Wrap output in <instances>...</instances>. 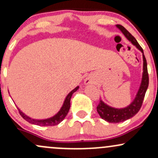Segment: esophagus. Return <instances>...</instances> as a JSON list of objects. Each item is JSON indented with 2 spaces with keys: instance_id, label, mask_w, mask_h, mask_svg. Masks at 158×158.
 Here are the masks:
<instances>
[{
  "instance_id": "obj_1",
  "label": "esophagus",
  "mask_w": 158,
  "mask_h": 158,
  "mask_svg": "<svg viewBox=\"0 0 158 158\" xmlns=\"http://www.w3.org/2000/svg\"><path fill=\"white\" fill-rule=\"evenodd\" d=\"M91 82H92V81H91V79H90V78H86V79H85V85H89V84H91Z\"/></svg>"
}]
</instances>
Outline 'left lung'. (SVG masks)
Masks as SVG:
<instances>
[{
	"label": "left lung",
	"mask_w": 158,
	"mask_h": 158,
	"mask_svg": "<svg viewBox=\"0 0 158 158\" xmlns=\"http://www.w3.org/2000/svg\"><path fill=\"white\" fill-rule=\"evenodd\" d=\"M116 27L123 32V34L126 36V38L134 46H135L138 50L143 53V74L142 79H141V83L139 85V88L136 94L135 98L134 100L128 105V106L122 108H116L111 107L106 103H105L102 99L99 101V105L97 106V112L100 117L108 123H118L126 121L127 119L131 118L140 109L141 106L143 104V99H144L145 94H146V90H147L148 86V74L147 70V62L145 58L144 53H143V48L139 46L138 42L135 38L130 33L128 30L123 27L122 25L117 24Z\"/></svg>",
	"instance_id": "left-lung-1"
}]
</instances>
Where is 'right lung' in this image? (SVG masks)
<instances>
[{
	"mask_svg": "<svg viewBox=\"0 0 158 158\" xmlns=\"http://www.w3.org/2000/svg\"><path fill=\"white\" fill-rule=\"evenodd\" d=\"M79 87L77 86V88H74L73 90H72L67 95L66 98L64 99V103H63L62 106L60 108V110L56 113L55 115L52 116V117H50V118L47 119H32L31 117H30L29 116H27L24 113H23L21 110L19 109V113L21 115V117H23L25 120L27 121L28 123H31V124L37 125V126H56V125L59 124L61 121L65 118V117L68 114L69 110H70V99H71L72 95L73 93H75L77 90L79 89Z\"/></svg>",
	"mask_w": 158,
	"mask_h": 158,
	"instance_id": "add662e5",
	"label": "right lung"
}]
</instances>
